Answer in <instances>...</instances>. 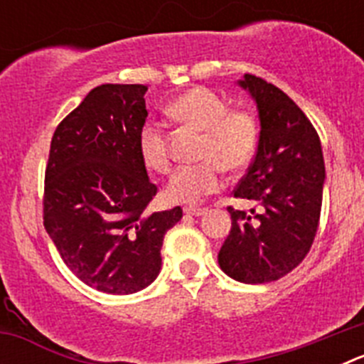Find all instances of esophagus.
Wrapping results in <instances>:
<instances>
[{"mask_svg":"<svg viewBox=\"0 0 364 364\" xmlns=\"http://www.w3.org/2000/svg\"><path fill=\"white\" fill-rule=\"evenodd\" d=\"M184 213L191 215V217H200V215L205 213V210L204 208H191V205H189V208H184Z\"/></svg>","mask_w":364,"mask_h":364,"instance_id":"obj_1","label":"esophagus"}]
</instances>
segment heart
<instances>
[{
  "label": "heart",
  "instance_id": "heart-1",
  "mask_svg": "<svg viewBox=\"0 0 364 364\" xmlns=\"http://www.w3.org/2000/svg\"><path fill=\"white\" fill-rule=\"evenodd\" d=\"M167 114L202 131L198 164L178 167L166 186V198L180 204H197L222 186V167L240 171L252 162L259 144V124L252 112L230 109L226 100L208 87H191L167 104ZM138 153L154 173L169 171V153L164 129L147 122L138 133Z\"/></svg>",
  "mask_w": 364,
  "mask_h": 364
}]
</instances>
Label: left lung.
I'll list each match as a JSON object with an SVG mask.
<instances>
[{
  "label": "left lung",
  "instance_id": "left-lung-1",
  "mask_svg": "<svg viewBox=\"0 0 364 364\" xmlns=\"http://www.w3.org/2000/svg\"><path fill=\"white\" fill-rule=\"evenodd\" d=\"M237 83L257 104L260 134L255 159L233 193L259 204L260 213L228 208L231 231L218 264L235 281L264 284L284 277L310 252L326 173L319 134L294 100L253 74Z\"/></svg>",
  "mask_w": 364,
  "mask_h": 364
}]
</instances>
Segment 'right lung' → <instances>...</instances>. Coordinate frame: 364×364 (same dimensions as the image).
I'll list each match as a JSON object with an SVG mask.
<instances>
[{
  "mask_svg": "<svg viewBox=\"0 0 364 364\" xmlns=\"http://www.w3.org/2000/svg\"><path fill=\"white\" fill-rule=\"evenodd\" d=\"M146 91L95 87L56 127L45 169V230L67 268L104 294L149 286L162 268L164 235L182 218L180 205L147 213L156 186L138 153Z\"/></svg>",
  "mask_w": 364,
  "mask_h": 364,
  "instance_id": "1",
  "label": "right lung"
}]
</instances>
